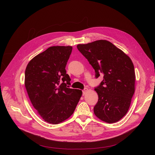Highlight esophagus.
Listing matches in <instances>:
<instances>
[{"label":"esophagus","instance_id":"obj_1","mask_svg":"<svg viewBox=\"0 0 155 155\" xmlns=\"http://www.w3.org/2000/svg\"><path fill=\"white\" fill-rule=\"evenodd\" d=\"M87 91H88V88H85L83 89V90L82 91V92H83V95H85V93L87 92Z\"/></svg>","mask_w":155,"mask_h":155}]
</instances>
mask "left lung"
Masks as SVG:
<instances>
[{
  "label": "left lung",
  "instance_id": "obj_1",
  "mask_svg": "<svg viewBox=\"0 0 155 155\" xmlns=\"http://www.w3.org/2000/svg\"><path fill=\"white\" fill-rule=\"evenodd\" d=\"M77 48L94 69L95 78L104 76L94 88L98 101L94 112L105 122H116L127 114L134 93L135 73L132 61L106 40L78 45Z\"/></svg>",
  "mask_w": 155,
  "mask_h": 155
}]
</instances>
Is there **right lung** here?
Here are the masks:
<instances>
[{"mask_svg":"<svg viewBox=\"0 0 155 155\" xmlns=\"http://www.w3.org/2000/svg\"><path fill=\"white\" fill-rule=\"evenodd\" d=\"M72 46H51L28 64L25 87L30 100L43 119L58 124L74 112L82 91L70 88V76L65 70Z\"/></svg>","mask_w":155,"mask_h":155,"instance_id":"right-lung-1","label":"right lung"}]
</instances>
